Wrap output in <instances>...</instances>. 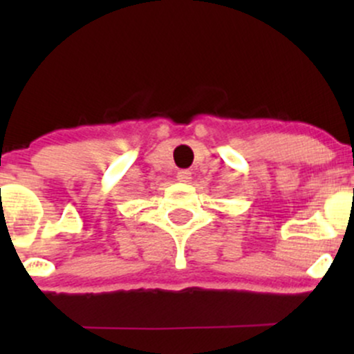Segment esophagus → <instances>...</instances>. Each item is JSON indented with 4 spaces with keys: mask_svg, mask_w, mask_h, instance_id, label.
I'll use <instances>...</instances> for the list:
<instances>
[{
    "mask_svg": "<svg viewBox=\"0 0 354 354\" xmlns=\"http://www.w3.org/2000/svg\"><path fill=\"white\" fill-rule=\"evenodd\" d=\"M178 181L181 183H189L191 181V171L189 169H181V171H178Z\"/></svg>",
    "mask_w": 354,
    "mask_h": 354,
    "instance_id": "34e87169",
    "label": "esophagus"
}]
</instances>
